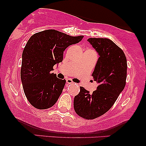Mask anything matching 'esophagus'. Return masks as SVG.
<instances>
[{
	"mask_svg": "<svg viewBox=\"0 0 146 146\" xmlns=\"http://www.w3.org/2000/svg\"><path fill=\"white\" fill-rule=\"evenodd\" d=\"M66 83L68 84H73V82L72 81L71 79L68 78V79H66Z\"/></svg>",
	"mask_w": 146,
	"mask_h": 146,
	"instance_id": "1",
	"label": "esophagus"
}]
</instances>
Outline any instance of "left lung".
I'll return each instance as SVG.
<instances>
[{
	"label": "left lung",
	"mask_w": 146,
	"mask_h": 146,
	"mask_svg": "<svg viewBox=\"0 0 146 146\" xmlns=\"http://www.w3.org/2000/svg\"><path fill=\"white\" fill-rule=\"evenodd\" d=\"M100 58L92 76L98 86L90 94L82 86L75 97V113L86 119L102 116L113 106L125 86L127 60L121 48L108 38H88Z\"/></svg>",
	"instance_id": "8db88e82"
}]
</instances>
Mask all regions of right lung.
<instances>
[{
	"label": "right lung",
	"mask_w": 146,
	"mask_h": 146,
	"mask_svg": "<svg viewBox=\"0 0 146 146\" xmlns=\"http://www.w3.org/2000/svg\"><path fill=\"white\" fill-rule=\"evenodd\" d=\"M83 38L48 29L29 38L22 56L21 78L25 96L33 107L47 109L56 103L66 80L51 73L53 66L62 62L64 51L68 46Z\"/></svg>",
	"instance_id": "obj_1"
}]
</instances>
